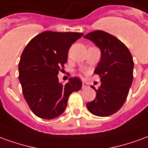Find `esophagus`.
I'll return each mask as SVG.
<instances>
[{
	"instance_id": "1",
	"label": "esophagus",
	"mask_w": 148,
	"mask_h": 148,
	"mask_svg": "<svg viewBox=\"0 0 148 148\" xmlns=\"http://www.w3.org/2000/svg\"><path fill=\"white\" fill-rule=\"evenodd\" d=\"M88 87H89V85L83 82H82V89H86Z\"/></svg>"
}]
</instances>
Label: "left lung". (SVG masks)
<instances>
[{"label":"left lung","mask_w":148,"mask_h":148,"mask_svg":"<svg viewBox=\"0 0 148 148\" xmlns=\"http://www.w3.org/2000/svg\"><path fill=\"white\" fill-rule=\"evenodd\" d=\"M84 38L91 40L101 50V60L94 71L101 81L95 99L87 109L97 116L116 113L127 99L132 80L134 62L129 50L120 39L104 31H94Z\"/></svg>","instance_id":"left-lung-1"}]
</instances>
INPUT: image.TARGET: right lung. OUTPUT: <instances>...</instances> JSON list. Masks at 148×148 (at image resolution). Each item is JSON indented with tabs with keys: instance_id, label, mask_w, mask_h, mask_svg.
Returning a JSON list of instances; mask_svg holds the SVG:
<instances>
[{
	"instance_id": "1",
	"label": "right lung",
	"mask_w": 148,
	"mask_h": 148,
	"mask_svg": "<svg viewBox=\"0 0 148 148\" xmlns=\"http://www.w3.org/2000/svg\"><path fill=\"white\" fill-rule=\"evenodd\" d=\"M83 35L46 31L34 37L23 51L19 80L24 99L38 117H58L65 111L70 95L81 90L79 77H71L63 85L58 82V74L67 62L71 45Z\"/></svg>"
}]
</instances>
